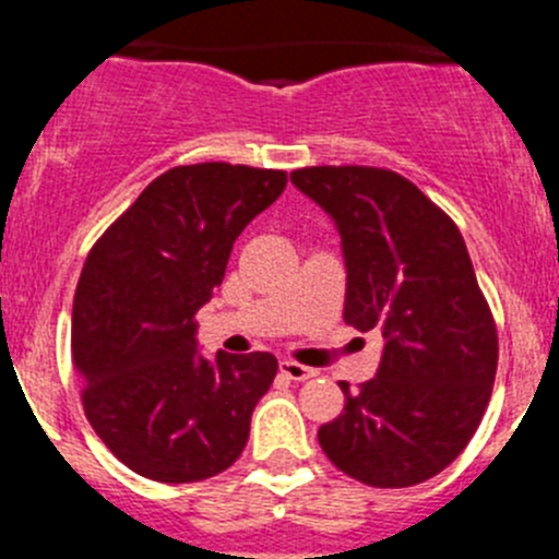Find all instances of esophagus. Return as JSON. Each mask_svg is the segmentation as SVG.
<instances>
[{
  "label": "esophagus",
  "instance_id": "1",
  "mask_svg": "<svg viewBox=\"0 0 559 559\" xmlns=\"http://www.w3.org/2000/svg\"><path fill=\"white\" fill-rule=\"evenodd\" d=\"M281 373H284L289 381H308L313 379L316 370L308 368V365L292 362V359H281Z\"/></svg>",
  "mask_w": 559,
  "mask_h": 559
}]
</instances>
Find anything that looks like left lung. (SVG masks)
<instances>
[{
	"label": "left lung",
	"instance_id": "obj_1",
	"mask_svg": "<svg viewBox=\"0 0 559 559\" xmlns=\"http://www.w3.org/2000/svg\"><path fill=\"white\" fill-rule=\"evenodd\" d=\"M292 183L335 222L343 319L384 337L376 379L319 427L332 465L370 487L438 476L476 432L498 370V330L460 229L411 180L381 167H302Z\"/></svg>",
	"mask_w": 559,
	"mask_h": 559
}]
</instances>
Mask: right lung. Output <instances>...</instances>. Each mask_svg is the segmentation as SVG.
I'll return each instance as SVG.
<instances>
[{"label":"right lung","instance_id":"add662e5","mask_svg":"<svg viewBox=\"0 0 559 559\" xmlns=\"http://www.w3.org/2000/svg\"><path fill=\"white\" fill-rule=\"evenodd\" d=\"M284 189V170L173 167L88 251L72 302L83 411L140 476L202 481L246 449L278 362L267 352L202 357L194 316L222 284L238 235Z\"/></svg>","mask_w":559,"mask_h":559}]
</instances>
